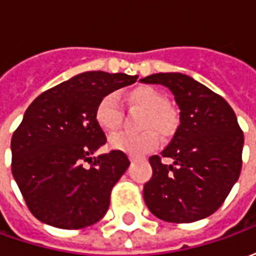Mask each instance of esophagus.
I'll use <instances>...</instances> for the list:
<instances>
[{
    "mask_svg": "<svg viewBox=\"0 0 256 256\" xmlns=\"http://www.w3.org/2000/svg\"><path fill=\"white\" fill-rule=\"evenodd\" d=\"M128 159L130 160H138V159H141V156H137V155H128Z\"/></svg>",
    "mask_w": 256,
    "mask_h": 256,
    "instance_id": "34e87169",
    "label": "esophagus"
}]
</instances>
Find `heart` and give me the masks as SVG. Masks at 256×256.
<instances>
[{
    "label": "heart",
    "mask_w": 256,
    "mask_h": 256,
    "mask_svg": "<svg viewBox=\"0 0 256 256\" xmlns=\"http://www.w3.org/2000/svg\"><path fill=\"white\" fill-rule=\"evenodd\" d=\"M128 100L132 106L146 112L142 122V128L148 132L140 134H114L110 137V146L132 155H140L155 150L159 145V136L150 128H155L160 136L164 137L170 136L177 126L176 112L170 106H167L166 96L148 86L137 88L130 92ZM94 119L97 124L106 133H112L120 126L122 110L119 96L116 93H108L101 97L96 106Z\"/></svg>",
    "instance_id": "obj_1"
}]
</instances>
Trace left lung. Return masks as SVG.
I'll return each mask as SVG.
<instances>
[{"label":"left lung","instance_id":"8db88e82","mask_svg":"<svg viewBox=\"0 0 256 256\" xmlns=\"http://www.w3.org/2000/svg\"><path fill=\"white\" fill-rule=\"evenodd\" d=\"M163 84L180 108V126L160 155L150 158L154 176L144 185L146 207L159 220L188 224L214 214L242 172L244 136L220 96L189 75L159 72L141 79ZM162 157L173 159L163 165Z\"/></svg>","mask_w":256,"mask_h":256}]
</instances>
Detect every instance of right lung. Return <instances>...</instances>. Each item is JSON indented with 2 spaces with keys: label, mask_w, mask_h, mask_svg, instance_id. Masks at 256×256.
<instances>
[{
  "label": "right lung",
  "mask_w": 256,
  "mask_h": 256,
  "mask_svg": "<svg viewBox=\"0 0 256 256\" xmlns=\"http://www.w3.org/2000/svg\"><path fill=\"white\" fill-rule=\"evenodd\" d=\"M136 80L137 75L122 72L78 74L26 110L10 141L12 174L36 220L82 229L106 215L112 188L130 162L122 150L93 158L106 142L96 106L102 96Z\"/></svg>",
  "instance_id": "obj_1"
}]
</instances>
